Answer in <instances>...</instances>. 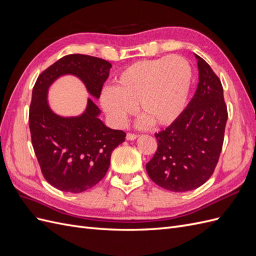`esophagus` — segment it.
Segmentation results:
<instances>
[{"mask_svg": "<svg viewBox=\"0 0 256 256\" xmlns=\"http://www.w3.org/2000/svg\"><path fill=\"white\" fill-rule=\"evenodd\" d=\"M138 136L136 134H127L126 140H128V141H134V140H136V138Z\"/></svg>", "mask_w": 256, "mask_h": 256, "instance_id": "obj_1", "label": "esophagus"}]
</instances>
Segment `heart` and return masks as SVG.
<instances>
[{"label":"heart","instance_id":"1","mask_svg":"<svg viewBox=\"0 0 256 256\" xmlns=\"http://www.w3.org/2000/svg\"><path fill=\"white\" fill-rule=\"evenodd\" d=\"M192 81L191 66L182 56L142 60L129 65L106 88L100 104L115 126H122L136 111L146 125L168 126L182 113Z\"/></svg>","mask_w":256,"mask_h":256}]
</instances>
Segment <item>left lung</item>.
<instances>
[{"label":"left lung","instance_id":"8db88e82","mask_svg":"<svg viewBox=\"0 0 256 256\" xmlns=\"http://www.w3.org/2000/svg\"><path fill=\"white\" fill-rule=\"evenodd\" d=\"M198 84L187 108L166 130L154 134L157 152L146 164L161 188L184 192L198 188L218 164L228 120L223 88L212 67L196 54Z\"/></svg>","mask_w":256,"mask_h":256}]
</instances>
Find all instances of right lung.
Instances as JSON below:
<instances>
[{"label": "right lung", "mask_w": 256, "mask_h": 256, "mask_svg": "<svg viewBox=\"0 0 256 256\" xmlns=\"http://www.w3.org/2000/svg\"><path fill=\"white\" fill-rule=\"evenodd\" d=\"M111 67L102 58L69 54L36 80L28 115L30 138L44 180L60 191L80 193L97 184L108 172L112 152L125 141L126 134L106 127L98 118L99 108L90 98L79 116L56 114L48 104V90L60 76L74 74L98 99Z\"/></svg>", "instance_id": "1"}]
</instances>
